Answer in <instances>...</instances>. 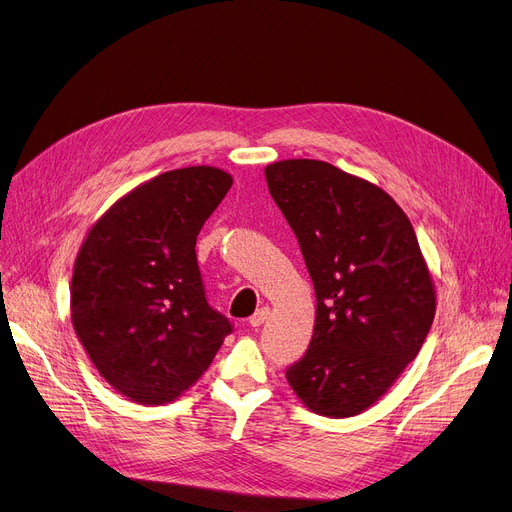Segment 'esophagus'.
Returning <instances> with one entry per match:
<instances>
[{"label": "esophagus", "instance_id": "obj_1", "mask_svg": "<svg viewBox=\"0 0 512 512\" xmlns=\"http://www.w3.org/2000/svg\"><path fill=\"white\" fill-rule=\"evenodd\" d=\"M267 315H270V307H261V309H257L251 317H249V324L253 326V328H259L263 321L267 319Z\"/></svg>", "mask_w": 512, "mask_h": 512}]
</instances>
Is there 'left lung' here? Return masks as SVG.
Returning a JSON list of instances; mask_svg holds the SVG:
<instances>
[{
    "label": "left lung",
    "instance_id": "left-lung-1",
    "mask_svg": "<svg viewBox=\"0 0 512 512\" xmlns=\"http://www.w3.org/2000/svg\"><path fill=\"white\" fill-rule=\"evenodd\" d=\"M265 180L317 299L313 338L286 380L317 415H359L417 357L436 315L415 230L380 186L326 161H276Z\"/></svg>",
    "mask_w": 512,
    "mask_h": 512
}]
</instances>
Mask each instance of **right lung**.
<instances>
[{"instance_id":"add662e5","label":"right lung","mask_w":512,"mask_h":512,"mask_svg":"<svg viewBox=\"0 0 512 512\" xmlns=\"http://www.w3.org/2000/svg\"><path fill=\"white\" fill-rule=\"evenodd\" d=\"M230 186L209 166L159 174L107 209L78 251L74 332L107 384L141 405L191 388L232 332L205 299L195 253Z\"/></svg>"}]
</instances>
